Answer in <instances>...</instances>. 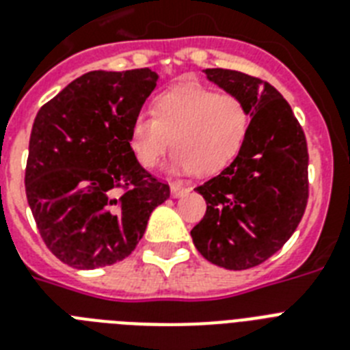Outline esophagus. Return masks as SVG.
Returning <instances> with one entry per match:
<instances>
[{"label": "esophagus", "mask_w": 350, "mask_h": 350, "mask_svg": "<svg viewBox=\"0 0 350 350\" xmlns=\"http://www.w3.org/2000/svg\"><path fill=\"white\" fill-rule=\"evenodd\" d=\"M170 192H172V196L174 198H181V196H185L187 192H189V189L180 185V183H172V185H170Z\"/></svg>", "instance_id": "34e87169"}]
</instances>
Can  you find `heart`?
I'll return each instance as SVG.
<instances>
[{
    "label": "heart",
    "instance_id": "b5f03b06",
    "mask_svg": "<svg viewBox=\"0 0 350 350\" xmlns=\"http://www.w3.org/2000/svg\"><path fill=\"white\" fill-rule=\"evenodd\" d=\"M150 112L152 118L139 114L129 129V148L145 169L158 167L169 137L176 169L213 174L238 156L249 134L250 114L243 101L203 87L165 90Z\"/></svg>",
    "mask_w": 350,
    "mask_h": 350
}]
</instances>
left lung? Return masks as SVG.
I'll list each match as a JSON object with an SVG mask.
<instances>
[{"instance_id": "obj_1", "label": "left lung", "mask_w": 350, "mask_h": 350, "mask_svg": "<svg viewBox=\"0 0 350 350\" xmlns=\"http://www.w3.org/2000/svg\"><path fill=\"white\" fill-rule=\"evenodd\" d=\"M207 78L238 96L252 116L232 163L200 187L207 213L191 230L200 254L229 271L263 263L296 230L309 200L304 129L271 83L227 68Z\"/></svg>"}]
</instances>
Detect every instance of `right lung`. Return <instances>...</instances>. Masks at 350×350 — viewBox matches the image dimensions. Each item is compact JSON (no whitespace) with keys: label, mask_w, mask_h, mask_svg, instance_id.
Segmentation results:
<instances>
[{"label":"right lung","mask_w":350,"mask_h":350,"mask_svg":"<svg viewBox=\"0 0 350 350\" xmlns=\"http://www.w3.org/2000/svg\"><path fill=\"white\" fill-rule=\"evenodd\" d=\"M150 68L92 70L41 107L25 169L27 202L52 254L74 269L131 254L170 196L137 163L129 129L156 87Z\"/></svg>","instance_id":"1"}]
</instances>
